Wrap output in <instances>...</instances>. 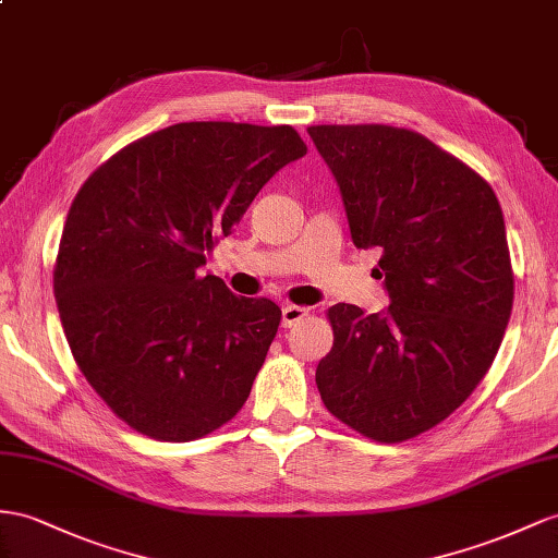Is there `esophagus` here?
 <instances>
[{
	"label": "esophagus",
	"instance_id": "esophagus-1",
	"mask_svg": "<svg viewBox=\"0 0 558 558\" xmlns=\"http://www.w3.org/2000/svg\"><path fill=\"white\" fill-rule=\"evenodd\" d=\"M306 316H308V308H304V306H294V304L282 306V325L284 327H292L299 320H304Z\"/></svg>",
	"mask_w": 558,
	"mask_h": 558
}]
</instances>
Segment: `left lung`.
<instances>
[{"mask_svg":"<svg viewBox=\"0 0 558 558\" xmlns=\"http://www.w3.org/2000/svg\"><path fill=\"white\" fill-rule=\"evenodd\" d=\"M337 179L355 247L381 252L391 306L327 311L335 344L316 369L325 408L367 438L401 442L460 408L511 316L502 207L474 169L389 124L308 126Z\"/></svg>","mask_w":558,"mask_h":558,"instance_id":"8db88e82","label":"left lung"}]
</instances>
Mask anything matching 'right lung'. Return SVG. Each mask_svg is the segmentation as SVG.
I'll return each instance as SVG.
<instances>
[{
	"label": "right lung",
	"instance_id": "obj_1",
	"mask_svg": "<svg viewBox=\"0 0 558 558\" xmlns=\"http://www.w3.org/2000/svg\"><path fill=\"white\" fill-rule=\"evenodd\" d=\"M304 155L290 124L181 122L124 146L75 195L56 304L82 375L138 434L195 440L245 405L282 313L199 266Z\"/></svg>",
	"mask_w": 558,
	"mask_h": 558
}]
</instances>
